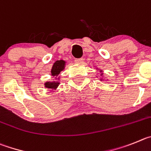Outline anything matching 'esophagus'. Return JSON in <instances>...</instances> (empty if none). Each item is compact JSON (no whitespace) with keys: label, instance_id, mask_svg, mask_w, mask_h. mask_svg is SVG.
<instances>
[{"label":"esophagus","instance_id":"obj_1","mask_svg":"<svg viewBox=\"0 0 151 151\" xmlns=\"http://www.w3.org/2000/svg\"><path fill=\"white\" fill-rule=\"evenodd\" d=\"M75 63L78 64V65H81V64L83 63V58H81V59H76Z\"/></svg>","mask_w":151,"mask_h":151}]
</instances>
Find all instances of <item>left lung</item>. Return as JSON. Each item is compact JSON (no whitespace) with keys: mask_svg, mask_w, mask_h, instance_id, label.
<instances>
[{"mask_svg":"<svg viewBox=\"0 0 151 151\" xmlns=\"http://www.w3.org/2000/svg\"><path fill=\"white\" fill-rule=\"evenodd\" d=\"M98 69V68H97ZM100 72H102V70H100ZM101 79H100V81H104V78H103V77H102V76H103V73H101Z\"/></svg>","mask_w":151,"mask_h":151,"instance_id":"obj_1","label":"left lung"}]
</instances>
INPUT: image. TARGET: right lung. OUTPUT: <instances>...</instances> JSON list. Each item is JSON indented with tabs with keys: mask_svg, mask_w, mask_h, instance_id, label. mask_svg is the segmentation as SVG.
Wrapping results in <instances>:
<instances>
[{
	"mask_svg": "<svg viewBox=\"0 0 151 151\" xmlns=\"http://www.w3.org/2000/svg\"><path fill=\"white\" fill-rule=\"evenodd\" d=\"M65 64L66 62L64 60H58L55 62V63L52 65V69H51V75L52 77H55V79H58V80L55 81H47L46 83H44V86L47 89H52V90L57 89V87L60 84V83H59V77H58V76L60 74L61 71H62L65 69Z\"/></svg>",
	"mask_w": 151,
	"mask_h": 151,
	"instance_id": "right-lung-1",
	"label": "right lung"
}]
</instances>
